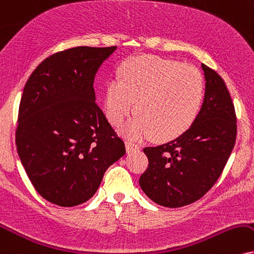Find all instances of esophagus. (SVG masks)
Wrapping results in <instances>:
<instances>
[{
	"mask_svg": "<svg viewBox=\"0 0 254 254\" xmlns=\"http://www.w3.org/2000/svg\"><path fill=\"white\" fill-rule=\"evenodd\" d=\"M140 149V145H137V143L133 142V141H126V151L127 153H133V152H136Z\"/></svg>",
	"mask_w": 254,
	"mask_h": 254,
	"instance_id": "34e87169",
	"label": "esophagus"
}]
</instances>
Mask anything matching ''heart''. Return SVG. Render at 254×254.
<instances>
[{"instance_id": "obj_1", "label": "heart", "mask_w": 254, "mask_h": 254, "mask_svg": "<svg viewBox=\"0 0 254 254\" xmlns=\"http://www.w3.org/2000/svg\"><path fill=\"white\" fill-rule=\"evenodd\" d=\"M205 83L195 67L155 56H136L119 69L105 90V113L120 126L133 109L136 115L125 127L130 137L152 135L172 140L189 130L201 111Z\"/></svg>"}]
</instances>
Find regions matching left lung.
<instances>
[{"label":"left lung","mask_w":254,"mask_h":254,"mask_svg":"<svg viewBox=\"0 0 254 254\" xmlns=\"http://www.w3.org/2000/svg\"><path fill=\"white\" fill-rule=\"evenodd\" d=\"M201 67L205 98L192 127L164 145L143 148L148 167L140 177V187L165 207H183L205 195L223 173L236 143L237 117L230 92L217 71Z\"/></svg>","instance_id":"1"}]
</instances>
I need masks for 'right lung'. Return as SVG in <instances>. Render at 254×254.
<instances>
[{"label": "right lung", "mask_w": 254, "mask_h": 254, "mask_svg": "<svg viewBox=\"0 0 254 254\" xmlns=\"http://www.w3.org/2000/svg\"><path fill=\"white\" fill-rule=\"evenodd\" d=\"M117 47H75L43 60L22 94L16 147L28 178L49 202L89 200L109 166L125 155L122 140L95 102L94 79Z\"/></svg>", "instance_id": "right-lung-1"}]
</instances>
